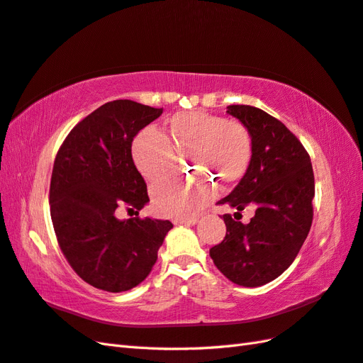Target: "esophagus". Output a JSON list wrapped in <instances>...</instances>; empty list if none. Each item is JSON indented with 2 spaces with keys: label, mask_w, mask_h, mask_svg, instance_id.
I'll return each instance as SVG.
<instances>
[{
  "label": "esophagus",
  "mask_w": 363,
  "mask_h": 363,
  "mask_svg": "<svg viewBox=\"0 0 363 363\" xmlns=\"http://www.w3.org/2000/svg\"><path fill=\"white\" fill-rule=\"evenodd\" d=\"M198 223V218H189V220H174L173 221V224H189V225H193V224H196Z\"/></svg>",
  "instance_id": "34e87169"
}]
</instances>
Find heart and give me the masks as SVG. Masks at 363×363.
<instances>
[{"label":"heart","instance_id":"1","mask_svg":"<svg viewBox=\"0 0 363 363\" xmlns=\"http://www.w3.org/2000/svg\"><path fill=\"white\" fill-rule=\"evenodd\" d=\"M174 155L199 168L221 187L237 184L252 161V136L241 122L207 111H182L168 119L167 138L153 126L140 130L131 142V157L143 179L155 182L172 170ZM213 196V185L202 179L170 178L151 187L159 215L189 220Z\"/></svg>","mask_w":363,"mask_h":363}]
</instances>
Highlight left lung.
<instances>
[{
  "label": "left lung",
  "instance_id": "left-lung-1",
  "mask_svg": "<svg viewBox=\"0 0 363 363\" xmlns=\"http://www.w3.org/2000/svg\"><path fill=\"white\" fill-rule=\"evenodd\" d=\"M227 114L249 130L252 161L218 204H229L238 215L254 206L255 216L242 224L223 215L225 238L210 257L230 281L257 288L280 277L305 242L313 224L314 173L305 147L275 117L250 105H230Z\"/></svg>",
  "mask_w": 363,
  "mask_h": 363
}]
</instances>
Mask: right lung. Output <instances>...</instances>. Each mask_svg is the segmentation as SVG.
Instances as JSON below:
<instances>
[{
    "label": "right lung",
    "instance_id": "right-lung-1",
    "mask_svg": "<svg viewBox=\"0 0 363 363\" xmlns=\"http://www.w3.org/2000/svg\"><path fill=\"white\" fill-rule=\"evenodd\" d=\"M162 111L113 100L75 125L57 153L49 190L54 230L71 267L97 289L123 292L145 280L173 227L153 218H116L119 207L139 213L150 201L131 142Z\"/></svg>",
    "mask_w": 363,
    "mask_h": 363
}]
</instances>
